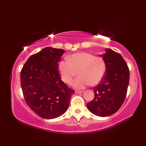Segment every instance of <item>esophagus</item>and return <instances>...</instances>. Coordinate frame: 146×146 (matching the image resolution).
Wrapping results in <instances>:
<instances>
[{
  "instance_id": "1",
  "label": "esophagus",
  "mask_w": 146,
  "mask_h": 146,
  "mask_svg": "<svg viewBox=\"0 0 146 146\" xmlns=\"http://www.w3.org/2000/svg\"><path fill=\"white\" fill-rule=\"evenodd\" d=\"M83 91H77V90H76L75 91V93L76 94H82V93H83Z\"/></svg>"
}]
</instances>
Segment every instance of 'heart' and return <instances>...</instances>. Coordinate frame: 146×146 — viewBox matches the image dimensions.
Returning <instances> with one entry per match:
<instances>
[{
    "instance_id": "obj_1",
    "label": "heart",
    "mask_w": 146,
    "mask_h": 146,
    "mask_svg": "<svg viewBox=\"0 0 146 146\" xmlns=\"http://www.w3.org/2000/svg\"><path fill=\"white\" fill-rule=\"evenodd\" d=\"M58 70L62 80L67 84L72 83L78 71L80 76L73 85L75 88L83 89L90 83L96 85L102 81L106 71V63L100 56L82 52L71 55L69 60L60 62Z\"/></svg>"
}]
</instances>
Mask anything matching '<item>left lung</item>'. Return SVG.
Wrapping results in <instances>:
<instances>
[{
    "label": "left lung",
    "instance_id": "obj_1",
    "mask_svg": "<svg viewBox=\"0 0 146 146\" xmlns=\"http://www.w3.org/2000/svg\"><path fill=\"white\" fill-rule=\"evenodd\" d=\"M101 56L106 63L105 75L93 88L95 97L87 104V107L96 115L106 117L115 113L125 100L129 83V69L122 56L110 49H105Z\"/></svg>",
    "mask_w": 146,
    "mask_h": 146
}]
</instances>
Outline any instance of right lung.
I'll use <instances>...</instances> for the list:
<instances>
[{
	"label": "right lung",
	"instance_id": "right-lung-1",
	"mask_svg": "<svg viewBox=\"0 0 146 146\" xmlns=\"http://www.w3.org/2000/svg\"><path fill=\"white\" fill-rule=\"evenodd\" d=\"M63 49L51 47L31 56L21 71V83L26 104L44 119H55L69 107L75 91L61 80L58 63Z\"/></svg>",
	"mask_w": 146,
	"mask_h": 146
}]
</instances>
